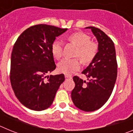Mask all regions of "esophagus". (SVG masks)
<instances>
[{"mask_svg": "<svg viewBox=\"0 0 133 133\" xmlns=\"http://www.w3.org/2000/svg\"><path fill=\"white\" fill-rule=\"evenodd\" d=\"M72 78L71 77V76H70V75H65V78L66 79H68V78Z\"/></svg>", "mask_w": 133, "mask_h": 133, "instance_id": "obj_1", "label": "esophagus"}]
</instances>
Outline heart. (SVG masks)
Here are the masks:
<instances>
[{
	"label": "heart",
	"instance_id": "heart-1",
	"mask_svg": "<svg viewBox=\"0 0 133 133\" xmlns=\"http://www.w3.org/2000/svg\"><path fill=\"white\" fill-rule=\"evenodd\" d=\"M67 40L78 46L77 50V56L80 57L84 64H89L95 59L98 52V45L90 41L89 35L77 32L67 36ZM51 52L54 58L60 59L63 55V45L61 42L55 41L51 45ZM81 63L78 58H64L57 65V69L60 72L65 75H71L78 70Z\"/></svg>",
	"mask_w": 133,
	"mask_h": 133
}]
</instances>
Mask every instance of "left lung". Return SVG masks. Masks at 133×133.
Wrapping results in <instances>:
<instances>
[{"label": "left lung", "mask_w": 133, "mask_h": 133, "mask_svg": "<svg viewBox=\"0 0 133 133\" xmlns=\"http://www.w3.org/2000/svg\"><path fill=\"white\" fill-rule=\"evenodd\" d=\"M92 30L98 43L95 59L82 73L88 82L77 76L73 77L75 87L71 98L75 106L86 112L94 111L104 105L113 90L117 76V62L115 44L104 32L94 26Z\"/></svg>", "instance_id": "8db88e82"}]
</instances>
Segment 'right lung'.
<instances>
[{
    "label": "right lung",
    "mask_w": 133,
    "mask_h": 133,
    "mask_svg": "<svg viewBox=\"0 0 133 133\" xmlns=\"http://www.w3.org/2000/svg\"><path fill=\"white\" fill-rule=\"evenodd\" d=\"M67 29L36 24L26 29L14 44L10 80L15 96L26 107L40 111L52 104L64 75H47L56 69L51 45Z\"/></svg>",
    "instance_id": "right-lung-1"
}]
</instances>
